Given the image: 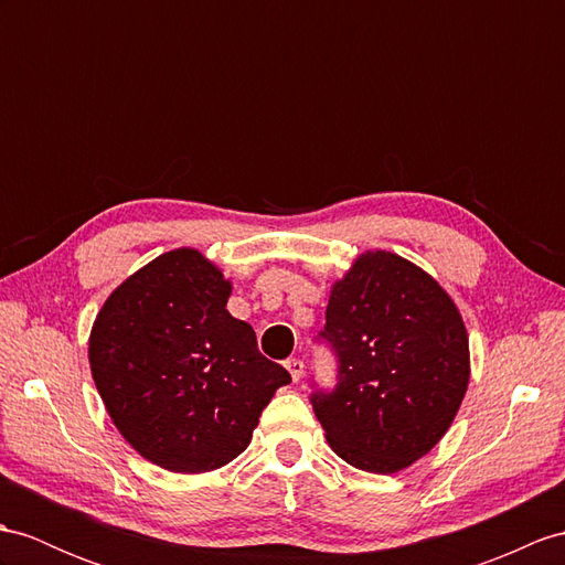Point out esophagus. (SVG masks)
I'll return each mask as SVG.
<instances>
[{"label":"esophagus","instance_id":"34e87169","mask_svg":"<svg viewBox=\"0 0 565 565\" xmlns=\"http://www.w3.org/2000/svg\"><path fill=\"white\" fill-rule=\"evenodd\" d=\"M285 366H287V371H290V376H292L295 383L301 379V374H305V362H301V360H287Z\"/></svg>","mask_w":565,"mask_h":565}]
</instances>
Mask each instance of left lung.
I'll return each instance as SVG.
<instances>
[{
    "instance_id": "left-lung-1",
    "label": "left lung",
    "mask_w": 565,
    "mask_h": 565,
    "mask_svg": "<svg viewBox=\"0 0 565 565\" xmlns=\"http://www.w3.org/2000/svg\"><path fill=\"white\" fill-rule=\"evenodd\" d=\"M323 338L340 381L311 403L342 460L393 475L441 441L470 383V340L429 273L393 252L360 254L330 287Z\"/></svg>"
}]
</instances>
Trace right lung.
Masks as SVG:
<instances>
[{"instance_id": "1", "label": "right lung", "mask_w": 565, "mask_h": 565, "mask_svg": "<svg viewBox=\"0 0 565 565\" xmlns=\"http://www.w3.org/2000/svg\"><path fill=\"white\" fill-rule=\"evenodd\" d=\"M232 282L182 246L129 275L90 328L88 362L107 415L146 460L201 475L249 446L290 374L227 311Z\"/></svg>"}]
</instances>
